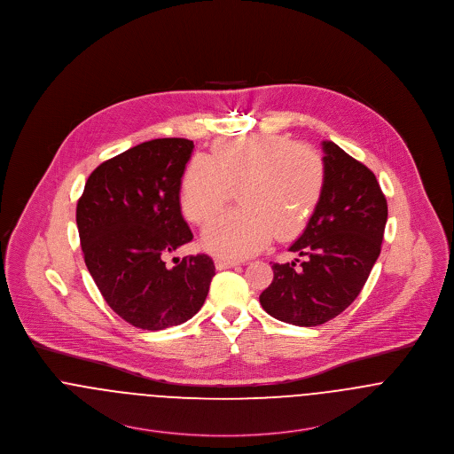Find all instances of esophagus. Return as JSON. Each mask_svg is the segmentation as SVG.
I'll use <instances>...</instances> for the list:
<instances>
[{
  "mask_svg": "<svg viewBox=\"0 0 454 454\" xmlns=\"http://www.w3.org/2000/svg\"><path fill=\"white\" fill-rule=\"evenodd\" d=\"M215 265L218 270H225V269H232V267H238L239 262H234V260H225V258H216L215 260Z\"/></svg>",
  "mask_w": 454,
  "mask_h": 454,
  "instance_id": "1",
  "label": "esophagus"
}]
</instances>
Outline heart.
<instances>
[{
    "instance_id": "b5f03b06",
    "label": "heart",
    "mask_w": 454,
    "mask_h": 454,
    "mask_svg": "<svg viewBox=\"0 0 454 454\" xmlns=\"http://www.w3.org/2000/svg\"><path fill=\"white\" fill-rule=\"evenodd\" d=\"M241 207L209 223L203 241L215 254L239 260L279 239L300 234L326 189V165L310 147L279 135L218 140L209 156H194L182 171L180 207L203 225L232 196Z\"/></svg>"
}]
</instances>
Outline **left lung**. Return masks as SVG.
<instances>
[{
	"instance_id": "1",
	"label": "left lung",
	"mask_w": 454,
	"mask_h": 454,
	"mask_svg": "<svg viewBox=\"0 0 454 454\" xmlns=\"http://www.w3.org/2000/svg\"><path fill=\"white\" fill-rule=\"evenodd\" d=\"M323 200L289 247L301 260L274 263V279L260 294L267 314L305 328L328 323L357 298L380 256L388 215L368 166L330 140L323 142Z\"/></svg>"
}]
</instances>
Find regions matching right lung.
Returning <instances> with one entry per match:
<instances>
[{
    "label": "right lung",
    "mask_w": 454,
    "mask_h": 454,
    "mask_svg": "<svg viewBox=\"0 0 454 454\" xmlns=\"http://www.w3.org/2000/svg\"><path fill=\"white\" fill-rule=\"evenodd\" d=\"M194 142L156 138L97 166L76 207L84 263L107 305L135 328L178 326L200 312L215 263L165 258L191 243L180 211V178Z\"/></svg>",
    "instance_id": "add662e5"
}]
</instances>
